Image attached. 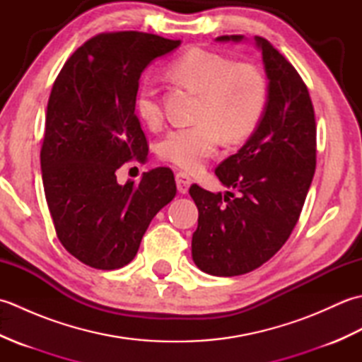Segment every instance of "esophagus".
Returning a JSON list of instances; mask_svg holds the SVG:
<instances>
[{
	"label": "esophagus",
	"instance_id": "obj_1",
	"mask_svg": "<svg viewBox=\"0 0 362 362\" xmlns=\"http://www.w3.org/2000/svg\"><path fill=\"white\" fill-rule=\"evenodd\" d=\"M175 183H177V189H179V193L187 194L188 188L191 187V183H193V179H191L187 173H177Z\"/></svg>",
	"mask_w": 362,
	"mask_h": 362
}]
</instances>
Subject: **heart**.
<instances>
[{
	"instance_id": "obj_1",
	"label": "heart",
	"mask_w": 362,
	"mask_h": 362,
	"mask_svg": "<svg viewBox=\"0 0 362 362\" xmlns=\"http://www.w3.org/2000/svg\"><path fill=\"white\" fill-rule=\"evenodd\" d=\"M169 74L201 95L194 126L175 127L161 138L160 157L187 171H197L221 141L247 136L263 118L267 105V79L257 65L204 48H191L169 66ZM135 112L146 124L156 126L163 112L157 88L144 82L136 90Z\"/></svg>"
}]
</instances>
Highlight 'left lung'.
Segmentation results:
<instances>
[{"label":"left lung","mask_w":362,"mask_h":362,"mask_svg":"<svg viewBox=\"0 0 362 362\" xmlns=\"http://www.w3.org/2000/svg\"><path fill=\"white\" fill-rule=\"evenodd\" d=\"M221 35L218 42H241ZM267 76V105L243 148L216 168L238 194L191 185L199 210L191 253L201 271L218 276L252 272L288 241L316 171V118L305 82L263 37H255Z\"/></svg>","instance_id":"1"}]
</instances>
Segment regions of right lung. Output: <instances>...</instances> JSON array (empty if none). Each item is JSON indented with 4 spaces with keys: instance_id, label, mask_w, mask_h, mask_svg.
<instances>
[{
    "instance_id": "right-lung-1",
    "label": "right lung",
    "mask_w": 362,
    "mask_h": 362,
    "mask_svg": "<svg viewBox=\"0 0 362 362\" xmlns=\"http://www.w3.org/2000/svg\"><path fill=\"white\" fill-rule=\"evenodd\" d=\"M180 40L122 30L90 38L66 60L46 109L40 165L59 241L83 264L112 271L136 255L152 218L173 201L169 168L119 185L117 169L148 156L135 115L140 76Z\"/></svg>"
}]
</instances>
